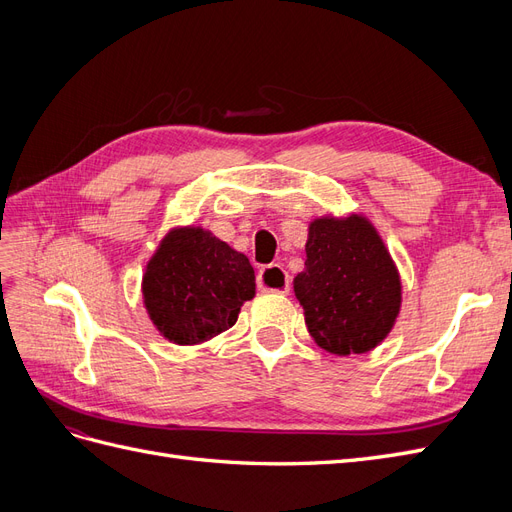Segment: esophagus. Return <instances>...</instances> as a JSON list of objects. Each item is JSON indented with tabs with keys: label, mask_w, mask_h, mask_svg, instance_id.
I'll return each mask as SVG.
<instances>
[{
	"label": "esophagus",
	"mask_w": 512,
	"mask_h": 512,
	"mask_svg": "<svg viewBox=\"0 0 512 512\" xmlns=\"http://www.w3.org/2000/svg\"><path fill=\"white\" fill-rule=\"evenodd\" d=\"M256 282H258L260 292H277V294L290 292L288 273L280 265H269L265 269H260Z\"/></svg>",
	"instance_id": "34e87169"
}]
</instances>
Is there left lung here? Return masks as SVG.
<instances>
[{"label": "left lung", "instance_id": "left-lung-1", "mask_svg": "<svg viewBox=\"0 0 512 512\" xmlns=\"http://www.w3.org/2000/svg\"><path fill=\"white\" fill-rule=\"evenodd\" d=\"M305 254L292 284L314 342L337 356L374 350L401 309L399 271L376 226L361 213L316 218Z\"/></svg>", "mask_w": 512, "mask_h": 512}]
</instances>
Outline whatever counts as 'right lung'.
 <instances>
[{"instance_id":"obj_1","label":"right lung","mask_w":512,"mask_h":512,"mask_svg":"<svg viewBox=\"0 0 512 512\" xmlns=\"http://www.w3.org/2000/svg\"><path fill=\"white\" fill-rule=\"evenodd\" d=\"M254 294L247 256L200 226L168 230L143 275L153 327L179 346L203 344L230 329Z\"/></svg>"}]
</instances>
